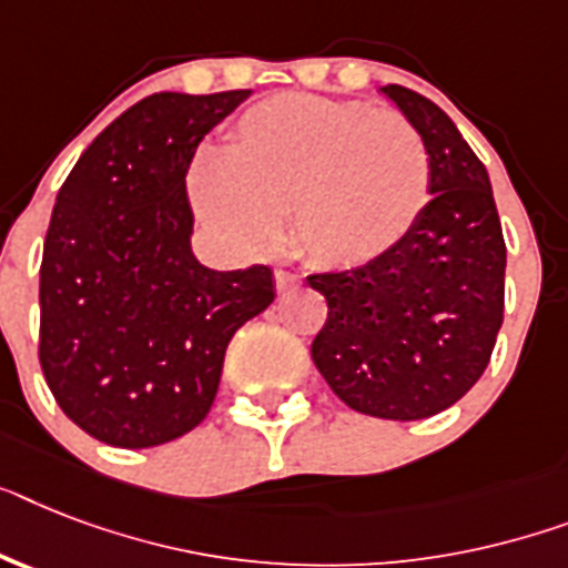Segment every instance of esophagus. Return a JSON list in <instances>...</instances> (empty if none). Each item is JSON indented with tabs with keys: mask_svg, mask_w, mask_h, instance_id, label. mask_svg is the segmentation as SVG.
Listing matches in <instances>:
<instances>
[{
	"mask_svg": "<svg viewBox=\"0 0 568 568\" xmlns=\"http://www.w3.org/2000/svg\"><path fill=\"white\" fill-rule=\"evenodd\" d=\"M295 284H298V275L287 273V270H275V287H278V293H287Z\"/></svg>",
	"mask_w": 568,
	"mask_h": 568,
	"instance_id": "esophagus-1",
	"label": "esophagus"
}]
</instances>
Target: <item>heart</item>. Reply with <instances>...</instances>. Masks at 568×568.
<instances>
[{"mask_svg":"<svg viewBox=\"0 0 568 568\" xmlns=\"http://www.w3.org/2000/svg\"><path fill=\"white\" fill-rule=\"evenodd\" d=\"M429 194V150L403 115L302 92L250 106L189 171L191 205L226 241L273 250L290 214L295 250L325 270L397 250Z\"/></svg>","mask_w":568,"mask_h":568,"instance_id":"b5f03b06","label":"heart"}]
</instances>
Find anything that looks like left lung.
Segmentation results:
<instances>
[{
    "label": "left lung",
    "instance_id": "8db88e82",
    "mask_svg": "<svg viewBox=\"0 0 568 568\" xmlns=\"http://www.w3.org/2000/svg\"><path fill=\"white\" fill-rule=\"evenodd\" d=\"M383 95L429 150L433 200L388 255L307 275L327 302L311 357L351 409L420 420L462 400L490 363L505 311V237L490 176L447 112L397 83Z\"/></svg>",
    "mask_w": 568,
    "mask_h": 568
}]
</instances>
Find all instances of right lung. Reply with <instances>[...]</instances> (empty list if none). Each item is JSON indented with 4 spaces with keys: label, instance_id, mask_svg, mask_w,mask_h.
<instances>
[{
    "label": "right lung",
    "instance_id": "1",
    "mask_svg": "<svg viewBox=\"0 0 568 568\" xmlns=\"http://www.w3.org/2000/svg\"><path fill=\"white\" fill-rule=\"evenodd\" d=\"M250 89L142 98L58 191L40 264V365L65 418L144 449L209 415L229 339L275 298L273 270L217 273L191 252L185 173Z\"/></svg>",
    "mask_w": 568,
    "mask_h": 568
}]
</instances>
